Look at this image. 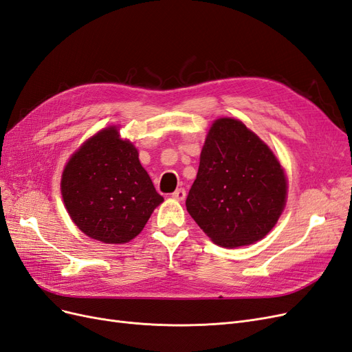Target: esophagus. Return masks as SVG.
<instances>
[{"mask_svg":"<svg viewBox=\"0 0 352 352\" xmlns=\"http://www.w3.org/2000/svg\"><path fill=\"white\" fill-rule=\"evenodd\" d=\"M187 196V192L184 188H177L174 192H173V197L177 199V200H184Z\"/></svg>","mask_w":352,"mask_h":352,"instance_id":"34e87169","label":"esophagus"}]
</instances>
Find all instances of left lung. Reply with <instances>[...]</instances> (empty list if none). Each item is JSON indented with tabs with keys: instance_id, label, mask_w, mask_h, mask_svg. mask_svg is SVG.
Returning <instances> with one entry per match:
<instances>
[{
	"instance_id": "8db88e82",
	"label": "left lung",
	"mask_w": 352,
	"mask_h": 352,
	"mask_svg": "<svg viewBox=\"0 0 352 352\" xmlns=\"http://www.w3.org/2000/svg\"><path fill=\"white\" fill-rule=\"evenodd\" d=\"M287 177L269 146L241 121L212 124L186 206L210 240L253 244L274 228L287 203Z\"/></svg>"
}]
</instances>
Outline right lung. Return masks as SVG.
I'll return each mask as SVG.
<instances>
[{"label":"right lung","instance_id":"1","mask_svg":"<svg viewBox=\"0 0 352 352\" xmlns=\"http://www.w3.org/2000/svg\"><path fill=\"white\" fill-rule=\"evenodd\" d=\"M72 221L94 240L124 244L138 236L164 201L139 161V152L111 126L86 140L61 177Z\"/></svg>","mask_w":352,"mask_h":352}]
</instances>
